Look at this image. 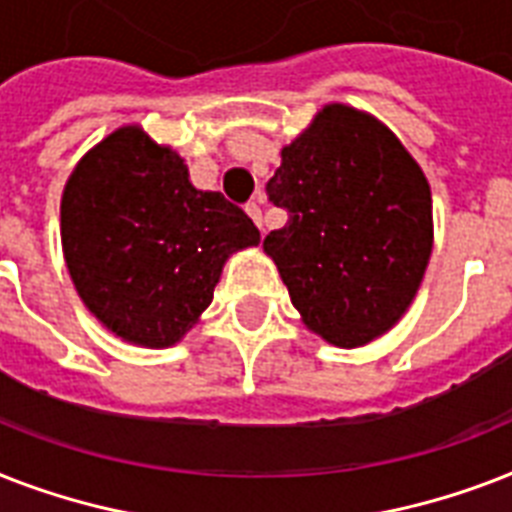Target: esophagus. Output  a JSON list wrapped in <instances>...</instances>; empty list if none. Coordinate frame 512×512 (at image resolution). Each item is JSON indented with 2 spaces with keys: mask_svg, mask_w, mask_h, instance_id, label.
I'll use <instances>...</instances> for the list:
<instances>
[{
  "mask_svg": "<svg viewBox=\"0 0 512 512\" xmlns=\"http://www.w3.org/2000/svg\"><path fill=\"white\" fill-rule=\"evenodd\" d=\"M247 215L255 220V225L263 231V209H260V204L257 201H252V204H247Z\"/></svg>",
  "mask_w": 512,
  "mask_h": 512,
  "instance_id": "1",
  "label": "esophagus"
}]
</instances>
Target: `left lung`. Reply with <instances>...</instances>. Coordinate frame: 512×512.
I'll return each mask as SVG.
<instances>
[{"instance_id":"1","label":"left lung","mask_w":512,"mask_h":512,"mask_svg":"<svg viewBox=\"0 0 512 512\" xmlns=\"http://www.w3.org/2000/svg\"><path fill=\"white\" fill-rule=\"evenodd\" d=\"M265 191L289 220L263 249L305 327L337 348L385 335L433 252L430 185L401 140L374 116L329 103L281 148Z\"/></svg>"}]
</instances>
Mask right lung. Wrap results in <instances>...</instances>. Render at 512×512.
<instances>
[{
  "mask_svg": "<svg viewBox=\"0 0 512 512\" xmlns=\"http://www.w3.org/2000/svg\"><path fill=\"white\" fill-rule=\"evenodd\" d=\"M60 241L87 311L146 348L199 321L239 249L260 244L244 209L199 191L170 146L119 127L76 164L60 199Z\"/></svg>",
  "mask_w": 512,
  "mask_h": 512,
  "instance_id": "obj_1",
  "label": "right lung"
}]
</instances>
